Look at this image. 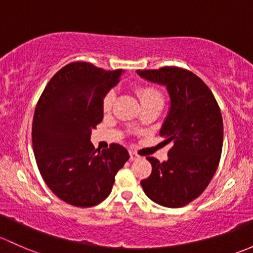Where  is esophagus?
Here are the masks:
<instances>
[{"mask_svg":"<svg viewBox=\"0 0 253 253\" xmlns=\"http://www.w3.org/2000/svg\"><path fill=\"white\" fill-rule=\"evenodd\" d=\"M138 159H139V155H138L137 153H134V151H129V160L134 161V160H138Z\"/></svg>","mask_w":253,"mask_h":253,"instance_id":"34e87169","label":"esophagus"}]
</instances>
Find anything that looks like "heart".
Listing matches in <instances>:
<instances>
[{"label":"heart","instance_id":"obj_1","mask_svg":"<svg viewBox=\"0 0 253 253\" xmlns=\"http://www.w3.org/2000/svg\"><path fill=\"white\" fill-rule=\"evenodd\" d=\"M138 95H139V99L142 102V104L149 102H155V100H162V97L160 92L158 89L153 88V87H140L137 89ZM114 99H115V93L114 91H109L103 98V108L104 110H109L113 105Z\"/></svg>","mask_w":253,"mask_h":253}]
</instances>
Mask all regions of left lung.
Segmentation results:
<instances>
[{
  "label": "left lung",
  "mask_w": 253,
  "mask_h": 253,
  "mask_svg": "<svg viewBox=\"0 0 253 253\" xmlns=\"http://www.w3.org/2000/svg\"><path fill=\"white\" fill-rule=\"evenodd\" d=\"M137 74L166 87L169 110L160 135L165 144H172L167 161L147 158L153 171L140 184L154 203L183 207L204 193L217 171L223 145L219 106L206 84L189 70L165 66Z\"/></svg>",
  "instance_id": "8db88e82"
}]
</instances>
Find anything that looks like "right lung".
Segmentation results:
<instances>
[{"instance_id": "1", "label": "right lung", "mask_w": 253, "mask_h": 253, "mask_svg": "<svg viewBox=\"0 0 253 253\" xmlns=\"http://www.w3.org/2000/svg\"><path fill=\"white\" fill-rule=\"evenodd\" d=\"M124 71H105L89 63L60 69L42 92L33 121L36 164L48 188L60 200L91 207L108 198L115 174L129 159L120 144L98 150L92 129L103 120V98Z\"/></svg>"}]
</instances>
